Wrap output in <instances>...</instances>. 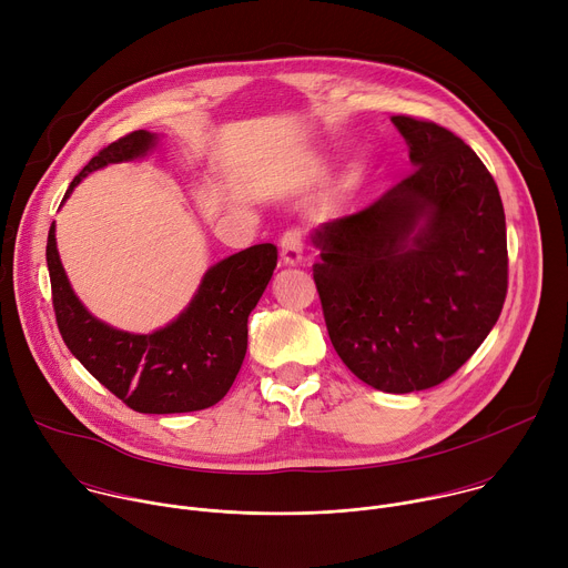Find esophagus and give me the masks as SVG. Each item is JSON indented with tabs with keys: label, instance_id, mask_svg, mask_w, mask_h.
<instances>
[{
	"label": "esophagus",
	"instance_id": "esophagus-1",
	"mask_svg": "<svg viewBox=\"0 0 568 568\" xmlns=\"http://www.w3.org/2000/svg\"><path fill=\"white\" fill-rule=\"evenodd\" d=\"M303 245H305V233L301 226H290L281 235V258L285 265H296L301 263L303 256Z\"/></svg>",
	"mask_w": 568,
	"mask_h": 568
}]
</instances>
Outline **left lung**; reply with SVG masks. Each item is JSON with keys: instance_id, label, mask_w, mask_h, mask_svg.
Here are the masks:
<instances>
[{"instance_id": "1", "label": "left lung", "mask_w": 568, "mask_h": 568, "mask_svg": "<svg viewBox=\"0 0 568 568\" xmlns=\"http://www.w3.org/2000/svg\"><path fill=\"white\" fill-rule=\"evenodd\" d=\"M414 171L314 233L312 276L342 362L386 393L432 388L490 335L508 294L495 178L447 128L395 114Z\"/></svg>"}]
</instances>
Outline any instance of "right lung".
Returning a JSON list of instances; mask_svg holds the SVG:
<instances>
[{
    "label": "right lung",
    "mask_w": 568,
    "mask_h": 568,
    "mask_svg": "<svg viewBox=\"0 0 568 568\" xmlns=\"http://www.w3.org/2000/svg\"><path fill=\"white\" fill-rule=\"evenodd\" d=\"M154 136L134 130L99 150L69 184L114 161L141 156ZM278 250L272 242L237 252L213 265L191 305L171 326L152 335L114 331L94 318L69 287L55 250V226L47 237V267L58 331L71 355L108 390L139 414H189L220 402L247 353V318L263 296Z\"/></svg>",
    "instance_id": "right-lung-1"
}]
</instances>
